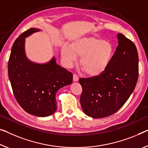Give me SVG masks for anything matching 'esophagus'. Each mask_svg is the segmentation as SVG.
Instances as JSON below:
<instances>
[{"label": "esophagus", "instance_id": "obj_1", "mask_svg": "<svg viewBox=\"0 0 148 148\" xmlns=\"http://www.w3.org/2000/svg\"><path fill=\"white\" fill-rule=\"evenodd\" d=\"M73 79L74 81H77L79 80V77L77 76L76 74H73Z\"/></svg>", "mask_w": 148, "mask_h": 148}]
</instances>
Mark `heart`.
Listing matches in <instances>:
<instances>
[{
    "label": "heart",
    "mask_w": 148,
    "mask_h": 148,
    "mask_svg": "<svg viewBox=\"0 0 148 148\" xmlns=\"http://www.w3.org/2000/svg\"><path fill=\"white\" fill-rule=\"evenodd\" d=\"M114 53L112 45L107 41L95 37L83 38L74 42L70 47L64 45L61 56L67 64L81 58L80 65L84 72L91 77L98 76L105 71Z\"/></svg>",
    "instance_id": "1"
}]
</instances>
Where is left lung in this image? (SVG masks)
Returning a JSON list of instances; mask_svg holds the SVG:
<instances>
[{
    "label": "left lung",
    "mask_w": 148,
    "mask_h": 148,
    "mask_svg": "<svg viewBox=\"0 0 148 148\" xmlns=\"http://www.w3.org/2000/svg\"><path fill=\"white\" fill-rule=\"evenodd\" d=\"M119 45L105 71L98 76L81 78L80 102L88 116L99 119L116 112L128 101L138 78V55L135 44L118 34Z\"/></svg>",
    "instance_id": "obj_1"
}]
</instances>
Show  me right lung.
I'll list each match as a JSON object with an SVG mask.
<instances>
[{
	"label": "right lung",
	"mask_w": 148,
	"mask_h": 148,
	"mask_svg": "<svg viewBox=\"0 0 148 148\" xmlns=\"http://www.w3.org/2000/svg\"><path fill=\"white\" fill-rule=\"evenodd\" d=\"M40 30L29 29L15 40L8 72L14 95L20 106L31 114L45 117L56 112V92L72 83L73 74L57 64L55 58L45 64L34 63L26 58L25 38Z\"/></svg>",
	"instance_id": "add662e5"
}]
</instances>
